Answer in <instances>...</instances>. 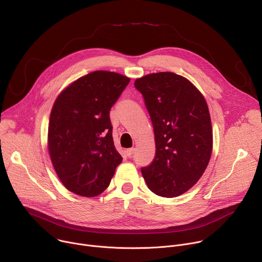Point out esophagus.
I'll use <instances>...</instances> for the list:
<instances>
[{
    "mask_svg": "<svg viewBox=\"0 0 262 262\" xmlns=\"http://www.w3.org/2000/svg\"><path fill=\"white\" fill-rule=\"evenodd\" d=\"M134 154H135V148H128V149L126 150V155H127L128 158H132Z\"/></svg>",
    "mask_w": 262,
    "mask_h": 262,
    "instance_id": "1",
    "label": "esophagus"
}]
</instances>
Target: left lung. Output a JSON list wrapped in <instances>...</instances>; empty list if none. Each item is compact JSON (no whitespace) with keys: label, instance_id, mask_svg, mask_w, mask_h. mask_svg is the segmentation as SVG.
<instances>
[{"label":"left lung","instance_id":"left-lung-1","mask_svg":"<svg viewBox=\"0 0 262 262\" xmlns=\"http://www.w3.org/2000/svg\"><path fill=\"white\" fill-rule=\"evenodd\" d=\"M149 113L156 140L152 162L141 168L154 193L176 198L203 176L212 152L207 102L185 77L160 72L135 81Z\"/></svg>","mask_w":262,"mask_h":262}]
</instances>
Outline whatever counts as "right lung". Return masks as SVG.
<instances>
[{
  "label": "right lung",
  "instance_id": "1",
  "mask_svg": "<svg viewBox=\"0 0 262 262\" xmlns=\"http://www.w3.org/2000/svg\"><path fill=\"white\" fill-rule=\"evenodd\" d=\"M128 82L121 74L95 71L71 83L55 100L48 147L69 191L86 198L102 193L122 162L114 145L110 111Z\"/></svg>",
  "mask_w": 262,
  "mask_h": 262
}]
</instances>
